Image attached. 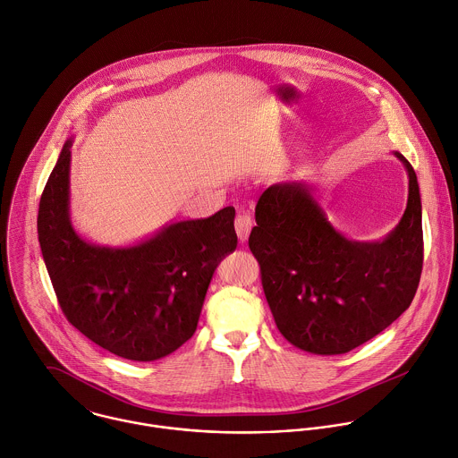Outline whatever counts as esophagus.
<instances>
[{
    "instance_id": "34e87169",
    "label": "esophagus",
    "mask_w": 458,
    "mask_h": 458,
    "mask_svg": "<svg viewBox=\"0 0 458 458\" xmlns=\"http://www.w3.org/2000/svg\"><path fill=\"white\" fill-rule=\"evenodd\" d=\"M251 228H253V221H251V216L248 212H242L235 217V232H237V237H239L241 242L248 241Z\"/></svg>"
}]
</instances>
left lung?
<instances>
[{"instance_id": "left-lung-1", "label": "left lung", "mask_w": 458, "mask_h": 458, "mask_svg": "<svg viewBox=\"0 0 458 458\" xmlns=\"http://www.w3.org/2000/svg\"><path fill=\"white\" fill-rule=\"evenodd\" d=\"M400 223L380 241H355L328 221L316 185L280 182L255 208L250 250L280 334L316 355H343L394 323L412 303L423 269V212L416 171Z\"/></svg>"}]
</instances>
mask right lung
I'll list each match as a JSON object with an SVG mask.
<instances>
[{
    "instance_id": "obj_1",
    "label": "right lung",
    "mask_w": 458,
    "mask_h": 458,
    "mask_svg": "<svg viewBox=\"0 0 458 458\" xmlns=\"http://www.w3.org/2000/svg\"><path fill=\"white\" fill-rule=\"evenodd\" d=\"M72 137L65 140L38 203L42 259L67 321L103 350L128 360H158L198 327L219 262L235 251V208L167 223L130 246L83 239L69 212Z\"/></svg>"
}]
</instances>
